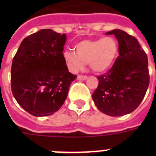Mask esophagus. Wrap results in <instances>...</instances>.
<instances>
[{
    "label": "esophagus",
    "mask_w": 156,
    "mask_h": 156,
    "mask_svg": "<svg viewBox=\"0 0 156 156\" xmlns=\"http://www.w3.org/2000/svg\"><path fill=\"white\" fill-rule=\"evenodd\" d=\"M78 80H86L87 78V76L86 75H78V78H77Z\"/></svg>",
    "instance_id": "obj_1"
}]
</instances>
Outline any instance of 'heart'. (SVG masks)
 I'll return each instance as SVG.
<instances>
[{
	"label": "heart",
	"mask_w": 156,
	"mask_h": 156,
	"mask_svg": "<svg viewBox=\"0 0 156 156\" xmlns=\"http://www.w3.org/2000/svg\"><path fill=\"white\" fill-rule=\"evenodd\" d=\"M76 53L72 51L64 52L63 56L67 66L73 72L84 68L89 64L95 72L100 73L112 66L118 54V44L113 37L106 36L97 40H83L75 46Z\"/></svg>",
	"instance_id": "heart-1"
}]
</instances>
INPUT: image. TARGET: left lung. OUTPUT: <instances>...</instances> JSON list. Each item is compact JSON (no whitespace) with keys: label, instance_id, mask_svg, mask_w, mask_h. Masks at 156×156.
Returning a JSON list of instances; mask_svg holds the SVG:
<instances>
[{"label":"left lung","instance_id":"obj_1","mask_svg":"<svg viewBox=\"0 0 156 156\" xmlns=\"http://www.w3.org/2000/svg\"><path fill=\"white\" fill-rule=\"evenodd\" d=\"M118 40L119 56L108 72L98 76L92 94L95 106L111 116L134 111L145 96L150 76L147 56L135 37L121 30L108 31Z\"/></svg>","mask_w":156,"mask_h":156}]
</instances>
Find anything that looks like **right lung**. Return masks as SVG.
<instances>
[{
  "instance_id": "obj_1",
  "label": "right lung",
  "mask_w": 156,
  "mask_h": 156,
  "mask_svg": "<svg viewBox=\"0 0 156 156\" xmlns=\"http://www.w3.org/2000/svg\"><path fill=\"white\" fill-rule=\"evenodd\" d=\"M66 35L43 29L25 38L13 59L11 90L24 110L35 116L61 108L77 75L69 72L63 56Z\"/></svg>"
}]
</instances>
